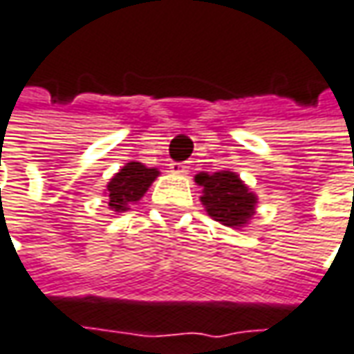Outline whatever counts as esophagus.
I'll list each match as a JSON object with an SVG mask.
<instances>
[{
    "instance_id": "1",
    "label": "esophagus",
    "mask_w": 354,
    "mask_h": 354,
    "mask_svg": "<svg viewBox=\"0 0 354 354\" xmlns=\"http://www.w3.org/2000/svg\"><path fill=\"white\" fill-rule=\"evenodd\" d=\"M170 172H174V174H188V164L186 162H172L170 164Z\"/></svg>"
}]
</instances>
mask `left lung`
I'll list each match as a JSON object with an SVG mask.
<instances>
[{
	"label": "left lung",
	"mask_w": 354,
	"mask_h": 354,
	"mask_svg": "<svg viewBox=\"0 0 354 354\" xmlns=\"http://www.w3.org/2000/svg\"><path fill=\"white\" fill-rule=\"evenodd\" d=\"M196 182L204 188L202 204L216 222L239 227L254 216L255 194L234 172L198 174Z\"/></svg>",
	"instance_id": "left-lung-1"
}]
</instances>
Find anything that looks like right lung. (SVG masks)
<instances>
[{
	"mask_svg": "<svg viewBox=\"0 0 354 354\" xmlns=\"http://www.w3.org/2000/svg\"><path fill=\"white\" fill-rule=\"evenodd\" d=\"M156 176H158L156 168H147L140 162H129L127 166H122V170L106 186L111 209L115 212L129 209L131 204L138 202L145 196L148 186L154 182Z\"/></svg>",
	"mask_w": 354,
	"mask_h": 354,
	"instance_id": "1",
	"label": "right lung"
}]
</instances>
